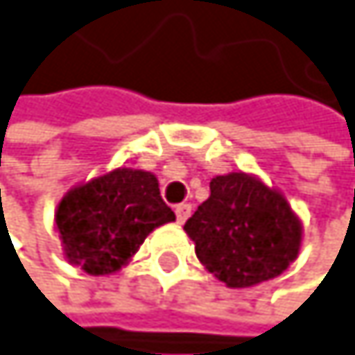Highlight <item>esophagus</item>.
Here are the masks:
<instances>
[{"instance_id": "1", "label": "esophagus", "mask_w": 355, "mask_h": 355, "mask_svg": "<svg viewBox=\"0 0 355 355\" xmlns=\"http://www.w3.org/2000/svg\"><path fill=\"white\" fill-rule=\"evenodd\" d=\"M174 212H176V220H179V223H185V220L189 218V214H191V204H187V202L176 204V206H174Z\"/></svg>"}]
</instances>
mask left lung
<instances>
[{"mask_svg": "<svg viewBox=\"0 0 355 355\" xmlns=\"http://www.w3.org/2000/svg\"><path fill=\"white\" fill-rule=\"evenodd\" d=\"M185 232L206 269L232 288L280 275L301 246V220L286 198L244 172L210 181V198L187 218Z\"/></svg>", "mask_w": 355, "mask_h": 355, "instance_id": "left-lung-1", "label": "left lung"}]
</instances>
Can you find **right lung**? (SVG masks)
<instances>
[{
	"mask_svg": "<svg viewBox=\"0 0 355 355\" xmlns=\"http://www.w3.org/2000/svg\"><path fill=\"white\" fill-rule=\"evenodd\" d=\"M174 220L151 172L117 168L71 189L58 204L56 230L64 257L90 275L125 265L155 227Z\"/></svg>",
	"mask_w": 355,
	"mask_h": 355,
	"instance_id": "add662e5",
	"label": "right lung"
}]
</instances>
